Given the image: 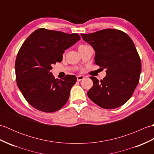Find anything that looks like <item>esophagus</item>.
Wrapping results in <instances>:
<instances>
[{
    "label": "esophagus",
    "instance_id": "1",
    "mask_svg": "<svg viewBox=\"0 0 154 154\" xmlns=\"http://www.w3.org/2000/svg\"><path fill=\"white\" fill-rule=\"evenodd\" d=\"M84 79V77L83 75H77V81H81V80H83Z\"/></svg>",
    "mask_w": 154,
    "mask_h": 154
}]
</instances>
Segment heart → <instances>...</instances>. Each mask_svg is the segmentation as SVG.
Masks as SVG:
<instances>
[{"mask_svg":"<svg viewBox=\"0 0 154 154\" xmlns=\"http://www.w3.org/2000/svg\"><path fill=\"white\" fill-rule=\"evenodd\" d=\"M85 46H87V45H80L79 46V48H78V49H79H79H81V48H85Z\"/></svg>","mask_w":154,"mask_h":154,"instance_id":"1","label":"heart"}]
</instances>
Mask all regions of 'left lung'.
Instances as JSON below:
<instances>
[{"label":"left lung","instance_id":"obj_1","mask_svg":"<svg viewBox=\"0 0 154 154\" xmlns=\"http://www.w3.org/2000/svg\"><path fill=\"white\" fill-rule=\"evenodd\" d=\"M81 35L95 51L94 63L106 69L103 80L90 77L93 85L87 92L88 97L105 109L123 105L138 85L142 70L141 60L132 39L125 32L114 29Z\"/></svg>","mask_w":154,"mask_h":154}]
</instances>
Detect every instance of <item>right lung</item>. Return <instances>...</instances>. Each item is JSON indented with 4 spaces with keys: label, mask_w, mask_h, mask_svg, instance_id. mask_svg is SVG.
<instances>
[{
    "label": "right lung",
    "mask_w": 154,
    "mask_h": 154,
    "mask_svg": "<svg viewBox=\"0 0 154 154\" xmlns=\"http://www.w3.org/2000/svg\"><path fill=\"white\" fill-rule=\"evenodd\" d=\"M80 39L76 33L39 28L23 43L15 62L16 83L25 99L35 109L54 112L67 102L76 77L67 75L62 79H55L50 70L62 61L65 50Z\"/></svg>",
    "instance_id": "obj_1"
}]
</instances>
